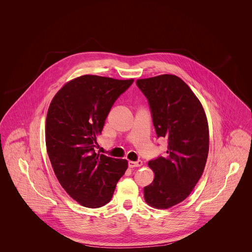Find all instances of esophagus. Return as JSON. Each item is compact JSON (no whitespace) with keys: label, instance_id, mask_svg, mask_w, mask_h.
<instances>
[{"label":"esophagus","instance_id":"1","mask_svg":"<svg viewBox=\"0 0 252 252\" xmlns=\"http://www.w3.org/2000/svg\"><path fill=\"white\" fill-rule=\"evenodd\" d=\"M143 165L142 160H137V161H128V166L130 168L140 167Z\"/></svg>","mask_w":252,"mask_h":252}]
</instances>
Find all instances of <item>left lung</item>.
Listing matches in <instances>:
<instances>
[{"label":"left lung","mask_w":252,"mask_h":252,"mask_svg":"<svg viewBox=\"0 0 252 252\" xmlns=\"http://www.w3.org/2000/svg\"><path fill=\"white\" fill-rule=\"evenodd\" d=\"M136 84L148 101L158 138H166L164 156L148 161L155 173L144 189L147 204L167 209L183 201L203 174L209 153V126L203 107L180 77L162 74Z\"/></svg>","instance_id":"obj_1"}]
</instances>
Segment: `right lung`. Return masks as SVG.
I'll list each match as a JSON object with an SVG mask.
<instances>
[{"label": "right lung", "instance_id": "1", "mask_svg": "<svg viewBox=\"0 0 252 252\" xmlns=\"http://www.w3.org/2000/svg\"><path fill=\"white\" fill-rule=\"evenodd\" d=\"M133 81L82 75L64 85L50 104L45 130L50 161L63 189L84 207L108 203L127 169L126 159L96 153V136Z\"/></svg>", "mask_w": 252, "mask_h": 252}]
</instances>
